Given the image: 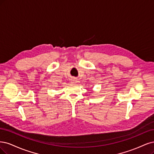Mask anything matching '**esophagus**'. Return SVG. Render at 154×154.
<instances>
[{"label":"esophagus","mask_w":154,"mask_h":154,"mask_svg":"<svg viewBox=\"0 0 154 154\" xmlns=\"http://www.w3.org/2000/svg\"><path fill=\"white\" fill-rule=\"evenodd\" d=\"M77 82V80L76 79H75V78H72V79H71V82L72 83H76Z\"/></svg>","instance_id":"esophagus-1"}]
</instances>
